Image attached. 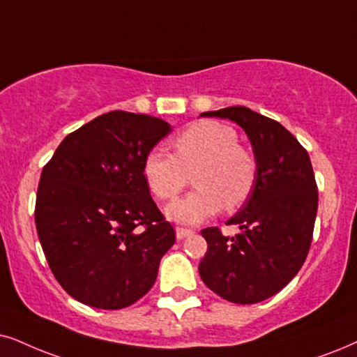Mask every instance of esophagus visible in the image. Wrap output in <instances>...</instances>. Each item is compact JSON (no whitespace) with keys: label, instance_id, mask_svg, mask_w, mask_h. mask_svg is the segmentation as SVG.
Returning a JSON list of instances; mask_svg holds the SVG:
<instances>
[{"label":"esophagus","instance_id":"esophagus-1","mask_svg":"<svg viewBox=\"0 0 357 357\" xmlns=\"http://www.w3.org/2000/svg\"><path fill=\"white\" fill-rule=\"evenodd\" d=\"M194 231L192 229H184V227H176V237L179 238V241H181V238H184V237H188V236H191Z\"/></svg>","mask_w":357,"mask_h":357}]
</instances>
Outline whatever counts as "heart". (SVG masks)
Instances as JSON below:
<instances>
[{
    "label": "heart",
    "mask_w": 357,
    "mask_h": 357,
    "mask_svg": "<svg viewBox=\"0 0 357 357\" xmlns=\"http://www.w3.org/2000/svg\"><path fill=\"white\" fill-rule=\"evenodd\" d=\"M173 156L160 150L146 153L143 178L160 201H173L192 173L196 186L166 212L176 222L197 224L218 214L220 207L236 211L254 192L259 176L257 158L238 143L232 126L215 120L189 125L171 142Z\"/></svg>",
    "instance_id": "1"
}]
</instances>
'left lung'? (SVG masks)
<instances>
[{"instance_id":"left-lung-1","label":"left lung","mask_w":357,"mask_h":357,"mask_svg":"<svg viewBox=\"0 0 357 357\" xmlns=\"http://www.w3.org/2000/svg\"><path fill=\"white\" fill-rule=\"evenodd\" d=\"M201 115L229 119L245 130L259 176L249 201L227 220L241 232L225 237L219 227L201 231L207 252L199 275L224 300L259 303L291 282L310 252L318 211L313 166L285 126L250 108L237 105Z\"/></svg>"}]
</instances>
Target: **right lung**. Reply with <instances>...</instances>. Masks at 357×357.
Returning a JSON list of instances; mask_svg holds the SVG:
<instances>
[{"instance_id":"add662e5","label":"right lung","mask_w":357,"mask_h":357,"mask_svg":"<svg viewBox=\"0 0 357 357\" xmlns=\"http://www.w3.org/2000/svg\"><path fill=\"white\" fill-rule=\"evenodd\" d=\"M169 132L155 116L108 112L67 135L43 168L36 229L54 277L80 303L126 308L155 285L176 234L143 160Z\"/></svg>"}]
</instances>
